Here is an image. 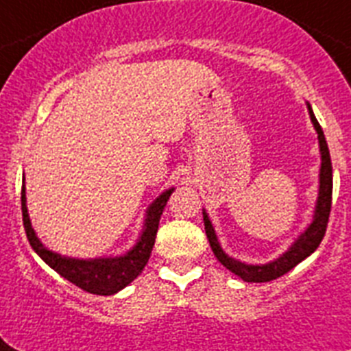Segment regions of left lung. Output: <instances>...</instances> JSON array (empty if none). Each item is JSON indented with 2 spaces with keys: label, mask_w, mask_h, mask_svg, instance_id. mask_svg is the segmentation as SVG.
I'll use <instances>...</instances> for the list:
<instances>
[{
  "label": "left lung",
  "mask_w": 351,
  "mask_h": 351,
  "mask_svg": "<svg viewBox=\"0 0 351 351\" xmlns=\"http://www.w3.org/2000/svg\"><path fill=\"white\" fill-rule=\"evenodd\" d=\"M308 116H311L312 125L317 132V139H319V152H321V169H319V194H317L316 210H314V219L311 225L307 226V230L300 235L298 239L294 241L282 257L275 258L273 262L267 264H261V266H253V264H244L241 261L228 257L223 248L219 246V241L216 237L214 226H212L210 219H208L207 212H203V223H205V234L210 243V248L216 255L217 261L230 269L234 275L243 278L244 282H271L278 278V276L285 275L287 271L293 269L296 264L316 252V248L321 244L323 237H325L326 225H328V216H330L332 208V162H330V152H328V144H326L325 134L321 130L319 123H317L314 112H312L311 105H308Z\"/></svg>",
  "instance_id": "left-lung-1"
}]
</instances>
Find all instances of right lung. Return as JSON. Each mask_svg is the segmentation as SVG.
<instances>
[{"instance_id": "add662e5", "label": "right lung", "mask_w": 351, "mask_h": 351, "mask_svg": "<svg viewBox=\"0 0 351 351\" xmlns=\"http://www.w3.org/2000/svg\"><path fill=\"white\" fill-rule=\"evenodd\" d=\"M173 191H175L173 187L164 191L149 205L139 241H137V244H135L130 252L121 255V257L89 258V261H84V258L62 257L58 253L46 248L39 241V237L35 235L34 228H32L28 208H26L25 185H23V191H21L23 225H25L26 237L30 241V246L51 269H55L66 280H69L71 284H75L80 289L87 291V293L108 296V294H116L117 291L125 289L126 285L134 282L141 275V271L148 264L153 244H155V237H157L158 221H160L162 210L166 207L167 199H169Z\"/></svg>"}]
</instances>
